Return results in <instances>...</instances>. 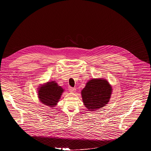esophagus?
Masks as SVG:
<instances>
[{"label":"esophagus","mask_w":151,"mask_h":151,"mask_svg":"<svg viewBox=\"0 0 151 151\" xmlns=\"http://www.w3.org/2000/svg\"><path fill=\"white\" fill-rule=\"evenodd\" d=\"M68 90H69V91H70V92H71V93H74V92H76V89L75 88L69 87V88H68Z\"/></svg>","instance_id":"1"}]
</instances>
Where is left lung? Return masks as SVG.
Masks as SVG:
<instances>
[{
  "instance_id": "1",
  "label": "left lung",
  "mask_w": 151,
  "mask_h": 151,
  "mask_svg": "<svg viewBox=\"0 0 151 151\" xmlns=\"http://www.w3.org/2000/svg\"><path fill=\"white\" fill-rule=\"evenodd\" d=\"M111 92V86L106 80L104 78L91 80L81 91L84 105L88 111L100 109L108 104Z\"/></svg>"
}]
</instances>
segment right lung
Returning <instances> with one entry per match:
<instances>
[{
    "instance_id": "obj_1",
    "label": "right lung",
    "mask_w": 151,
    "mask_h": 151,
    "mask_svg": "<svg viewBox=\"0 0 151 151\" xmlns=\"http://www.w3.org/2000/svg\"><path fill=\"white\" fill-rule=\"evenodd\" d=\"M38 98L41 102L50 108L56 106L64 92L62 86L55 81L47 82L38 88Z\"/></svg>"
}]
</instances>
